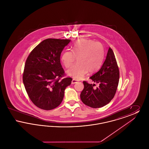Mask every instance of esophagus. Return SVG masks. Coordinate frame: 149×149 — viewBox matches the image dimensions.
I'll return each mask as SVG.
<instances>
[{"label": "esophagus", "mask_w": 149, "mask_h": 149, "mask_svg": "<svg viewBox=\"0 0 149 149\" xmlns=\"http://www.w3.org/2000/svg\"><path fill=\"white\" fill-rule=\"evenodd\" d=\"M78 82V80H77L76 79H73L72 80V81H71V83L72 84H75L76 83H77Z\"/></svg>", "instance_id": "esophagus-1"}]
</instances>
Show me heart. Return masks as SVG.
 <instances>
[{
	"label": "heart",
	"instance_id": "1",
	"mask_svg": "<svg viewBox=\"0 0 149 149\" xmlns=\"http://www.w3.org/2000/svg\"><path fill=\"white\" fill-rule=\"evenodd\" d=\"M104 57V49L101 43L91 40L81 39L74 43L71 52L64 51L61 60L65 68H70L77 58L78 64L71 68L68 73L72 78L80 79L88 71L92 73L98 70Z\"/></svg>",
	"mask_w": 149,
	"mask_h": 149
}]
</instances>
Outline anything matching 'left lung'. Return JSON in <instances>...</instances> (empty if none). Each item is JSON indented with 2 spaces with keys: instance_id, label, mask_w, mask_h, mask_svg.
Instances as JSON below:
<instances>
[{
  "instance_id": "8db88e82",
  "label": "left lung",
  "mask_w": 149,
  "mask_h": 149,
  "mask_svg": "<svg viewBox=\"0 0 149 149\" xmlns=\"http://www.w3.org/2000/svg\"><path fill=\"white\" fill-rule=\"evenodd\" d=\"M90 79L95 84L84 81V89L80 94V98L84 104L94 108L106 106L113 98L119 83L120 71L112 49L109 47L106 58L99 71Z\"/></svg>"
}]
</instances>
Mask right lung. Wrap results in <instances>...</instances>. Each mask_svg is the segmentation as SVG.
<instances>
[{
  "label": "right lung",
  "instance_id": "1",
  "mask_svg": "<svg viewBox=\"0 0 149 149\" xmlns=\"http://www.w3.org/2000/svg\"><path fill=\"white\" fill-rule=\"evenodd\" d=\"M70 40L48 38L32 50L27 57L23 82L29 98L36 106L51 110L63 101L66 86L72 78H65L60 55Z\"/></svg>",
  "mask_w": 149,
  "mask_h": 149
}]
</instances>
